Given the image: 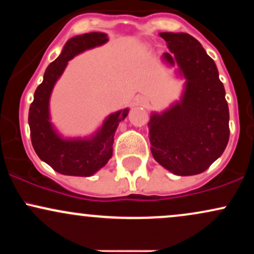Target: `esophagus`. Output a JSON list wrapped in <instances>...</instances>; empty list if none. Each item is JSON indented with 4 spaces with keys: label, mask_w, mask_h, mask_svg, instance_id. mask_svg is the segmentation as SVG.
<instances>
[{
    "label": "esophagus",
    "mask_w": 254,
    "mask_h": 254,
    "mask_svg": "<svg viewBox=\"0 0 254 254\" xmlns=\"http://www.w3.org/2000/svg\"><path fill=\"white\" fill-rule=\"evenodd\" d=\"M139 103H141V105H143L144 101H143V100H139Z\"/></svg>",
    "instance_id": "1"
}]
</instances>
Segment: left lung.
Segmentation results:
<instances>
[{"mask_svg": "<svg viewBox=\"0 0 254 254\" xmlns=\"http://www.w3.org/2000/svg\"><path fill=\"white\" fill-rule=\"evenodd\" d=\"M170 52L168 66H178L185 78L182 97L162 112H153L150 150L162 167L177 176H194L208 170L222 155L229 139L226 90L212 58L188 33H160Z\"/></svg>", "mask_w": 254, "mask_h": 254, "instance_id": "left-lung-1", "label": "left lung"}]
</instances>
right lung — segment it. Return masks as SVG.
I'll return each mask as SVG.
<instances>
[{
	"mask_svg": "<svg viewBox=\"0 0 254 254\" xmlns=\"http://www.w3.org/2000/svg\"><path fill=\"white\" fill-rule=\"evenodd\" d=\"M107 42V34L103 32H89L70 38L60 56L46 68L43 82L34 92L28 112L32 145L42 161L64 176L90 177L103 168L112 157L116 130L129 113V109L111 113L101 127L88 137L66 138L51 123V93L69 61L81 52Z\"/></svg>",
	"mask_w": 254,
	"mask_h": 254,
	"instance_id": "1",
	"label": "right lung"
}]
</instances>
